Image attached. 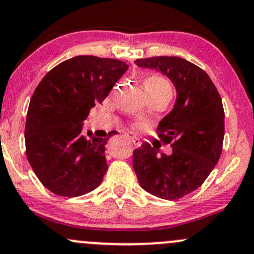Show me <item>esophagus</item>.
<instances>
[{
  "label": "esophagus",
  "instance_id": "34e87169",
  "mask_svg": "<svg viewBox=\"0 0 254 254\" xmlns=\"http://www.w3.org/2000/svg\"><path fill=\"white\" fill-rule=\"evenodd\" d=\"M127 137L129 138V140L131 141V142L134 143L135 146H140V145H141V141L138 140V138L136 137V136H132V135H129V134H127Z\"/></svg>",
  "mask_w": 254,
  "mask_h": 254
}]
</instances>
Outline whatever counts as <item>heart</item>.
Here are the masks:
<instances>
[{"label":"heart","mask_w":254,"mask_h":254,"mask_svg":"<svg viewBox=\"0 0 254 254\" xmlns=\"http://www.w3.org/2000/svg\"><path fill=\"white\" fill-rule=\"evenodd\" d=\"M146 91H169L170 92V85L164 78L158 75H151L143 82Z\"/></svg>","instance_id":"obj_1"}]
</instances>
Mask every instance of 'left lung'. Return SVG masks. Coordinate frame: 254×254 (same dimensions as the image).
<instances>
[{
  "label": "left lung",
  "instance_id": "8db88e82",
  "mask_svg": "<svg viewBox=\"0 0 254 254\" xmlns=\"http://www.w3.org/2000/svg\"><path fill=\"white\" fill-rule=\"evenodd\" d=\"M141 68L157 69L176 89L174 108L158 124L172 154H158L147 142L136 148L132 167L141 188L164 199H178L204 183L220 158L224 108L217 87L203 69L180 57L141 58Z\"/></svg>",
  "mask_w": 254,
  "mask_h": 254
}]
</instances>
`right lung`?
<instances>
[{"label": "right lung", "instance_id": "1", "mask_svg": "<svg viewBox=\"0 0 254 254\" xmlns=\"http://www.w3.org/2000/svg\"><path fill=\"white\" fill-rule=\"evenodd\" d=\"M127 68L123 61L76 56L51 69L37 85L26 114V157L55 194L78 197L102 183L108 138L85 136L82 122Z\"/></svg>", "mask_w": 254, "mask_h": 254}]
</instances>
